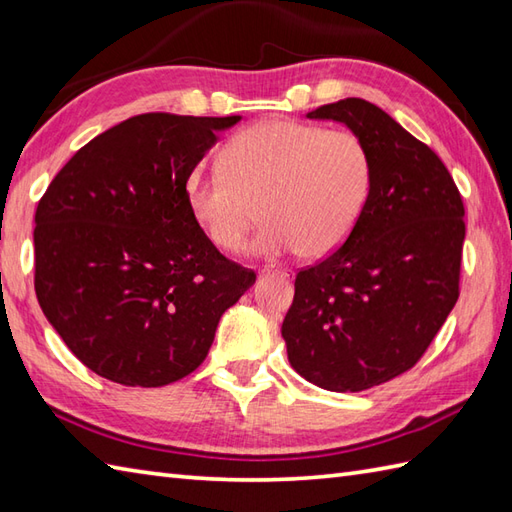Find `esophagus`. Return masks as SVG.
Here are the masks:
<instances>
[{
	"instance_id": "obj_1",
	"label": "esophagus",
	"mask_w": 512,
	"mask_h": 512,
	"mask_svg": "<svg viewBox=\"0 0 512 512\" xmlns=\"http://www.w3.org/2000/svg\"><path fill=\"white\" fill-rule=\"evenodd\" d=\"M259 277L262 279H270V277H277V279H284V281H290L292 279V273L290 270H284V268H264L262 273H259Z\"/></svg>"
}]
</instances>
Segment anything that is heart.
I'll use <instances>...</instances> for the list:
<instances>
[{
	"label": "heart",
	"instance_id": "obj_1",
	"mask_svg": "<svg viewBox=\"0 0 512 512\" xmlns=\"http://www.w3.org/2000/svg\"><path fill=\"white\" fill-rule=\"evenodd\" d=\"M374 182L361 136L299 121H264L222 149L220 169H193L184 182L193 222L209 242L237 253L259 220L255 253L332 255L352 235Z\"/></svg>",
	"mask_w": 512,
	"mask_h": 512
}]
</instances>
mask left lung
<instances>
[{"label": "left lung", "instance_id": "left-lung-1", "mask_svg": "<svg viewBox=\"0 0 512 512\" xmlns=\"http://www.w3.org/2000/svg\"><path fill=\"white\" fill-rule=\"evenodd\" d=\"M306 116L361 136L374 182L345 244L297 275L281 336L312 385L363 391L416 365L458 301L464 204L442 160L380 107L343 99Z\"/></svg>", "mask_w": 512, "mask_h": 512}]
</instances>
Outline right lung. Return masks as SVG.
I'll use <instances>...</instances> for the list:
<instances>
[{
    "mask_svg": "<svg viewBox=\"0 0 512 512\" xmlns=\"http://www.w3.org/2000/svg\"><path fill=\"white\" fill-rule=\"evenodd\" d=\"M242 116L140 114L68 160L35 213L39 306L112 383L162 387L209 354L224 310L255 284L193 222L184 182Z\"/></svg>",
    "mask_w": 512,
    "mask_h": 512,
    "instance_id": "add662e5",
    "label": "right lung"
}]
</instances>
